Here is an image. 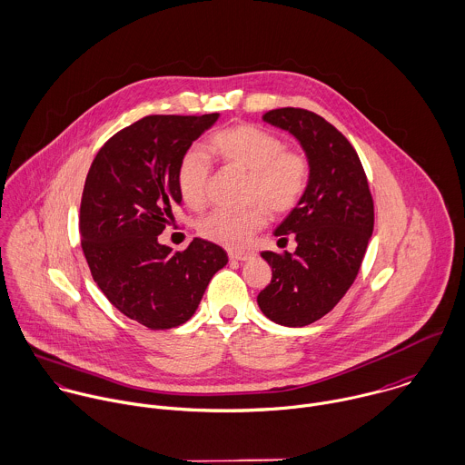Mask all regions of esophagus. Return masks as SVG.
I'll return each mask as SVG.
<instances>
[{
  "label": "esophagus",
  "mask_w": 465,
  "mask_h": 465,
  "mask_svg": "<svg viewBox=\"0 0 465 465\" xmlns=\"http://www.w3.org/2000/svg\"><path fill=\"white\" fill-rule=\"evenodd\" d=\"M251 256H252V252H249V251H231L229 252V258L234 262H243V260H249Z\"/></svg>",
  "instance_id": "1"
}]
</instances>
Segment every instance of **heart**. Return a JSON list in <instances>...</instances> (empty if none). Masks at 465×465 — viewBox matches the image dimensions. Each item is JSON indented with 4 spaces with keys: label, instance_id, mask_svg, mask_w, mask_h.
Segmentation results:
<instances>
[{
    "label": "heart",
    "instance_id": "obj_1",
    "mask_svg": "<svg viewBox=\"0 0 465 465\" xmlns=\"http://www.w3.org/2000/svg\"><path fill=\"white\" fill-rule=\"evenodd\" d=\"M209 155L225 167L247 173L243 211H213L198 222L202 238L238 249L258 232L267 214H287L307 194L312 162L303 150L285 148V141L256 124H232L209 135ZM211 165L198 150L185 152L176 167V187L183 203L194 211L207 202Z\"/></svg>",
    "mask_w": 465,
    "mask_h": 465
}]
</instances>
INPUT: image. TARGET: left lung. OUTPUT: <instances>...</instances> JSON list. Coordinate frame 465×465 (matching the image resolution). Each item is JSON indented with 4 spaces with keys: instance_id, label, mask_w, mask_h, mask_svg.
<instances>
[{
    "instance_id": "left-lung-1",
    "label": "left lung",
    "mask_w": 465,
    "mask_h": 465,
    "mask_svg": "<svg viewBox=\"0 0 465 465\" xmlns=\"http://www.w3.org/2000/svg\"><path fill=\"white\" fill-rule=\"evenodd\" d=\"M263 121L291 132L312 162L309 191L274 231L278 245L294 238V252L263 251L271 283L258 294L278 324L307 326L333 309L355 282L373 232V198L350 141L321 115L278 108Z\"/></svg>"
}]
</instances>
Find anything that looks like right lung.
I'll return each mask as SVG.
<instances>
[{"label":"right lung","mask_w":465,"mask_h":465,"mask_svg":"<svg viewBox=\"0 0 465 465\" xmlns=\"http://www.w3.org/2000/svg\"><path fill=\"white\" fill-rule=\"evenodd\" d=\"M218 114L148 115L117 132L86 174L79 232L97 287L126 317L150 330L191 319L227 252L194 238L187 249L158 243L182 196L176 167Z\"/></svg>","instance_id":"obj_1"}]
</instances>
